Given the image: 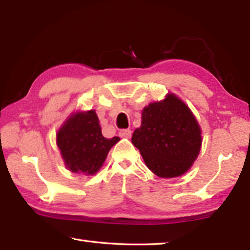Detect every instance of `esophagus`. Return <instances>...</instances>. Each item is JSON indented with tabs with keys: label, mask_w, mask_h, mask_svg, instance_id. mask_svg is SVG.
<instances>
[{
	"label": "esophagus",
	"mask_w": 250,
	"mask_h": 250,
	"mask_svg": "<svg viewBox=\"0 0 250 250\" xmlns=\"http://www.w3.org/2000/svg\"><path fill=\"white\" fill-rule=\"evenodd\" d=\"M131 134H132V132L129 129H125V130L119 131V136L120 137H125V139H130Z\"/></svg>",
	"instance_id": "1"
}]
</instances>
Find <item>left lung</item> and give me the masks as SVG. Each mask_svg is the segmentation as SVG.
I'll return each instance as SVG.
<instances>
[{
	"mask_svg": "<svg viewBox=\"0 0 250 250\" xmlns=\"http://www.w3.org/2000/svg\"><path fill=\"white\" fill-rule=\"evenodd\" d=\"M132 143L153 174L173 178L187 172L198 158L201 129L188 106L168 93L143 109L142 125L132 135Z\"/></svg>",
	"mask_w": 250,
	"mask_h": 250,
	"instance_id": "1",
	"label": "left lung"
}]
</instances>
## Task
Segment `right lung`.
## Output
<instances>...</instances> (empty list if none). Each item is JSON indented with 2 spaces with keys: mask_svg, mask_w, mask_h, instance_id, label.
<instances>
[{
  "mask_svg": "<svg viewBox=\"0 0 250 250\" xmlns=\"http://www.w3.org/2000/svg\"><path fill=\"white\" fill-rule=\"evenodd\" d=\"M120 139L102 135L95 110L78 111L57 133V145L66 167L73 173L93 175L103 166L107 153Z\"/></svg>",
  "mask_w": 250,
  "mask_h": 250,
  "instance_id": "right-lung-1",
  "label": "right lung"
}]
</instances>
